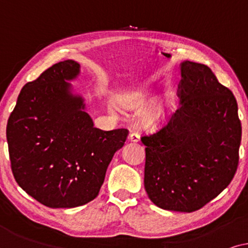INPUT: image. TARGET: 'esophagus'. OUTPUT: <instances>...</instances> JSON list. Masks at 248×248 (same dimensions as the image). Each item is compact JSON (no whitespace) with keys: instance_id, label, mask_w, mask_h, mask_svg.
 <instances>
[{"instance_id":"1","label":"esophagus","mask_w":248,"mask_h":248,"mask_svg":"<svg viewBox=\"0 0 248 248\" xmlns=\"http://www.w3.org/2000/svg\"><path fill=\"white\" fill-rule=\"evenodd\" d=\"M140 140V134L138 133H131L130 135H129V140L130 141H134V143H137L138 140Z\"/></svg>"}]
</instances>
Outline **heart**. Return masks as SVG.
Returning a JSON list of instances; mask_svg holds the SVG:
<instances>
[{"mask_svg":"<svg viewBox=\"0 0 248 248\" xmlns=\"http://www.w3.org/2000/svg\"><path fill=\"white\" fill-rule=\"evenodd\" d=\"M152 98L147 93L144 92H136V93H129L124 95L119 100V105L122 108L130 111H141L151 104ZM168 110L164 105H156L148 108L141 114L140 121L145 127H156L158 124H163L167 120Z\"/></svg>","mask_w":248,"mask_h":248,"instance_id":"heart-1","label":"heart"}]
</instances>
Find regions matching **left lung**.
I'll return each instance as SVG.
<instances>
[{"label": "left lung", "mask_w": 248, "mask_h": 248, "mask_svg": "<svg viewBox=\"0 0 248 248\" xmlns=\"http://www.w3.org/2000/svg\"><path fill=\"white\" fill-rule=\"evenodd\" d=\"M180 71L179 108L166 126L141 137L144 186L156 206L189 213L232 183L242 124L235 96L207 65L184 61Z\"/></svg>", "instance_id": "1"}]
</instances>
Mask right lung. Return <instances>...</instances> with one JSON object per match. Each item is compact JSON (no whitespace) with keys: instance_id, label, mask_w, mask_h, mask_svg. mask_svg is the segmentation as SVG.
Here are the masks:
<instances>
[{"instance_id":"right-lung-1","label":"right lung","mask_w":248,"mask_h":248,"mask_svg":"<svg viewBox=\"0 0 248 248\" xmlns=\"http://www.w3.org/2000/svg\"><path fill=\"white\" fill-rule=\"evenodd\" d=\"M80 64L65 60L46 69L19 94L6 124L15 179L28 195L53 209L84 205L98 195L127 129L94 127L84 98L71 93Z\"/></svg>"}]
</instances>
